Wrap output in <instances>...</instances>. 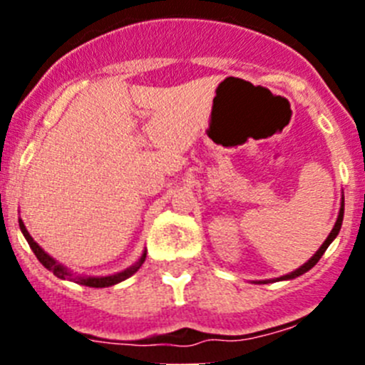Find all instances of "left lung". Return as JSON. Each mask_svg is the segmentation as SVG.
<instances>
[{"mask_svg":"<svg viewBox=\"0 0 365 365\" xmlns=\"http://www.w3.org/2000/svg\"><path fill=\"white\" fill-rule=\"evenodd\" d=\"M341 221H344V202H341V206H340V214H338V219H336V222H334L333 230H331V234L327 235V240L324 241V245H322V247L318 248V250H316V254L311 257V259L307 261V263H303V265L299 267V269H296L294 272L285 274V276L278 278L279 282H282V279H294V278H298V276H302V274L307 272V270H311L312 267H314L316 263L320 261V257L324 256V252H325V250H327L329 245L333 243V240L338 235V232H340V228H341ZM257 283H270V279H263V282H257Z\"/></svg>","mask_w":365,"mask_h":365,"instance_id":"obj_1","label":"left lung"}]
</instances>
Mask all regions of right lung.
<instances>
[{
	"mask_svg": "<svg viewBox=\"0 0 365 365\" xmlns=\"http://www.w3.org/2000/svg\"><path fill=\"white\" fill-rule=\"evenodd\" d=\"M19 228H21V232H24L25 240H27L29 247L32 248V252L36 254L38 261H40L41 265L45 267L47 270H51V272L56 276V278L60 279H69V282H74V283H80V285H86V287H95V289H102V287H111V285H117V283L124 282V279H128L130 276H133L135 272H137L140 267H143L144 259H146V252L140 256V259L135 263L133 267H130V269L122 270V272H117V274H111V276H74V274H71L69 270L66 269V267L62 265V263H58L54 257H51L49 254L45 252L43 248L40 247V245L36 243V241L32 240L31 234L27 232V228H25L24 221L19 219Z\"/></svg>",
	"mask_w": 365,
	"mask_h": 365,
	"instance_id": "1",
	"label": "right lung"
}]
</instances>
